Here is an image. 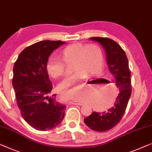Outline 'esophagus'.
Instances as JSON below:
<instances>
[{"instance_id": "obj_1", "label": "esophagus", "mask_w": 152, "mask_h": 152, "mask_svg": "<svg viewBox=\"0 0 152 152\" xmlns=\"http://www.w3.org/2000/svg\"><path fill=\"white\" fill-rule=\"evenodd\" d=\"M70 103H71V104H74V105H83V103H77V102H71Z\"/></svg>"}]
</instances>
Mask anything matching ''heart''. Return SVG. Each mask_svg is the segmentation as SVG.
Returning a JSON list of instances; mask_svg holds the SVG:
<instances>
[{
  "label": "heart",
  "mask_w": 152,
  "mask_h": 152,
  "mask_svg": "<svg viewBox=\"0 0 152 152\" xmlns=\"http://www.w3.org/2000/svg\"><path fill=\"white\" fill-rule=\"evenodd\" d=\"M62 60L52 56L48 59L47 71L53 78H58L65 73L66 65L74 64L73 74L66 77L59 85L61 89L73 86L72 91L78 94L82 91V85L75 83L87 77L94 76L102 71L103 66V55L100 47L96 44L75 43L69 45L61 53Z\"/></svg>",
  "instance_id": "heart-1"
}]
</instances>
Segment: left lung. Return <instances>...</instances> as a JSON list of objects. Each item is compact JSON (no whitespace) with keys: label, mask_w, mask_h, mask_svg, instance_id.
I'll return each instance as SVG.
<instances>
[{"label":"left lung","mask_w":152,"mask_h":152,"mask_svg":"<svg viewBox=\"0 0 152 152\" xmlns=\"http://www.w3.org/2000/svg\"><path fill=\"white\" fill-rule=\"evenodd\" d=\"M102 45L106 53V61L110 72L116 80L119 92L114 105L103 113L93 112L84 118V123L91 129L106 132L118 124L125 114L132 93L130 71L126 54L121 46L108 38L92 37L90 38Z\"/></svg>","instance_id":"8db88e82"}]
</instances>
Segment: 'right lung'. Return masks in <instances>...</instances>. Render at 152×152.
<instances>
[{
  "mask_svg": "<svg viewBox=\"0 0 152 152\" xmlns=\"http://www.w3.org/2000/svg\"><path fill=\"white\" fill-rule=\"evenodd\" d=\"M65 42L43 40L25 48L14 66V86L18 107L27 124L37 130L56 127L64 117L65 105L49 96L53 85L47 62L54 50Z\"/></svg>",
  "mask_w": 152,
  "mask_h": 152,
  "instance_id": "obj_1",
  "label": "right lung"
}]
</instances>
